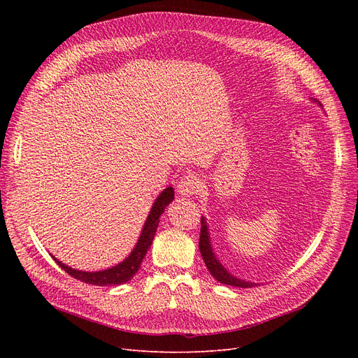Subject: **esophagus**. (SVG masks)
<instances>
[{"label": "esophagus", "mask_w": 358, "mask_h": 358, "mask_svg": "<svg viewBox=\"0 0 358 358\" xmlns=\"http://www.w3.org/2000/svg\"><path fill=\"white\" fill-rule=\"evenodd\" d=\"M201 187V181L197 174H187L178 181V193L181 196L197 194Z\"/></svg>", "instance_id": "34e87169"}]
</instances>
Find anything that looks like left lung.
<instances>
[{
    "label": "left lung",
    "instance_id": "8db88e82",
    "mask_svg": "<svg viewBox=\"0 0 358 358\" xmlns=\"http://www.w3.org/2000/svg\"><path fill=\"white\" fill-rule=\"evenodd\" d=\"M199 248H200V254L204 259L206 267L209 268L210 274L220 281L222 285H228V286H235V287H254L257 286L255 283H251V281H245L234 277L232 274H229V271L224 268L219 259L215 257L213 251H212V245H210V236L208 232V224H206L204 217H201V228H200V241H199Z\"/></svg>",
    "mask_w": 358,
    "mask_h": 358
}]
</instances>
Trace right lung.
I'll return each mask as SVG.
<instances>
[{"label": "right lung", "mask_w": 358, "mask_h": 358, "mask_svg": "<svg viewBox=\"0 0 358 358\" xmlns=\"http://www.w3.org/2000/svg\"><path fill=\"white\" fill-rule=\"evenodd\" d=\"M174 200V189L173 187H168L165 189L158 199L155 200L152 209L149 212V216L145 222V227L142 229L141 238L136 243V247L131 251V254L123 261L120 264H117L116 267L113 268H107L103 271H94V273H87V271H78L73 270L65 264H62L61 261L56 259L53 257V259L58 262V266L66 271L71 277L77 278L83 283L87 285H94V286H119L126 283L130 278H134V275L138 273V270L141 268L142 261L148 252V250L152 245V241L158 228L159 223V216L164 213V210L166 209V206Z\"/></svg>", "instance_id": "1"}]
</instances>
